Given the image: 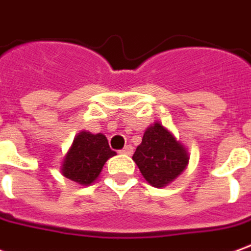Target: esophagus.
<instances>
[{
	"label": "esophagus",
	"instance_id": "esophagus-1",
	"mask_svg": "<svg viewBox=\"0 0 251 251\" xmlns=\"http://www.w3.org/2000/svg\"><path fill=\"white\" fill-rule=\"evenodd\" d=\"M121 152H122V153H125V155L130 156L131 153H133V147H131V145H126L125 148L121 151Z\"/></svg>",
	"mask_w": 251,
	"mask_h": 251
}]
</instances>
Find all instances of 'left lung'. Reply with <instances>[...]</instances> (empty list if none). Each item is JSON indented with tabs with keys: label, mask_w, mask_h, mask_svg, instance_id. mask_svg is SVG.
Masks as SVG:
<instances>
[{
	"label": "left lung",
	"mask_w": 251,
	"mask_h": 251,
	"mask_svg": "<svg viewBox=\"0 0 251 251\" xmlns=\"http://www.w3.org/2000/svg\"><path fill=\"white\" fill-rule=\"evenodd\" d=\"M133 160L150 185L164 187L185 171L189 155L171 131L160 122H155L144 133Z\"/></svg>",
	"instance_id": "1"
}]
</instances>
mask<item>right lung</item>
Returning a JSON list of instances; mask_svg holds the SVG:
<instances>
[{
    "label": "right lung",
    "instance_id": "right-lung-1",
    "mask_svg": "<svg viewBox=\"0 0 251 251\" xmlns=\"http://www.w3.org/2000/svg\"><path fill=\"white\" fill-rule=\"evenodd\" d=\"M114 155L117 153L108 147L104 134L80 131L73 140L71 150L65 155L61 171L68 179L88 186L95 182L104 163Z\"/></svg>",
    "mask_w": 251,
    "mask_h": 251
}]
</instances>
